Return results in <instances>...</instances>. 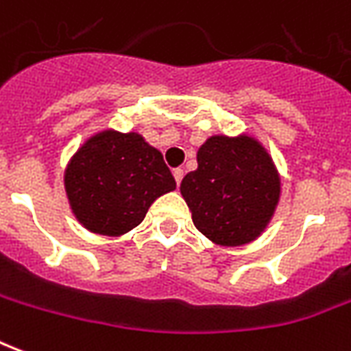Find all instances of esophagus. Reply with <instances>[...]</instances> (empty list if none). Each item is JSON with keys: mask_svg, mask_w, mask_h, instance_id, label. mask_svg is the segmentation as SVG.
I'll list each match as a JSON object with an SVG mask.
<instances>
[{"mask_svg": "<svg viewBox=\"0 0 351 351\" xmlns=\"http://www.w3.org/2000/svg\"><path fill=\"white\" fill-rule=\"evenodd\" d=\"M183 176H185V171L181 170V168H176V170H173V178H176V183H178V185H180L181 180H183Z\"/></svg>", "mask_w": 351, "mask_h": 351, "instance_id": "obj_1", "label": "esophagus"}]
</instances>
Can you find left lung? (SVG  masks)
Returning a JSON list of instances; mask_svg holds the SVG:
<instances>
[{
  "label": "left lung",
  "mask_w": 351,
  "mask_h": 351,
  "mask_svg": "<svg viewBox=\"0 0 351 351\" xmlns=\"http://www.w3.org/2000/svg\"><path fill=\"white\" fill-rule=\"evenodd\" d=\"M196 162L180 187L195 227L225 247L257 240L282 195L280 173L265 145L247 134H219L200 145Z\"/></svg>",
  "instance_id": "left-lung-1"
}]
</instances>
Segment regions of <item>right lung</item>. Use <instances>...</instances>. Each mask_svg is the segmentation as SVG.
<instances>
[{"label": "right lung", "mask_w": 351, "mask_h": 351, "mask_svg": "<svg viewBox=\"0 0 351 351\" xmlns=\"http://www.w3.org/2000/svg\"><path fill=\"white\" fill-rule=\"evenodd\" d=\"M69 208L86 230L123 236L138 227L158 196L176 189L162 153L138 132H96L64 171Z\"/></svg>", "instance_id": "obj_1"}]
</instances>
